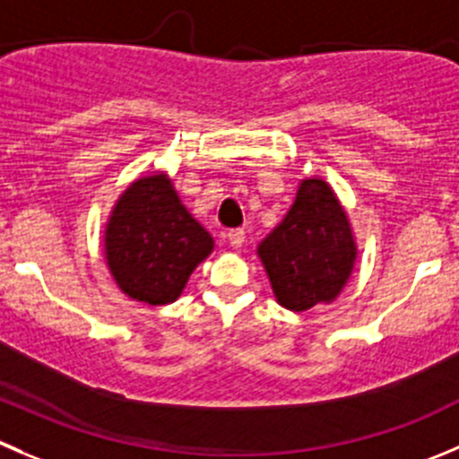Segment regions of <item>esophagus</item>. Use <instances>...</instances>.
<instances>
[{"mask_svg": "<svg viewBox=\"0 0 459 459\" xmlns=\"http://www.w3.org/2000/svg\"><path fill=\"white\" fill-rule=\"evenodd\" d=\"M244 238H247V235H244V230L242 229H233V230H226L224 233V242H229L230 247L233 248H239L244 244Z\"/></svg>", "mask_w": 459, "mask_h": 459, "instance_id": "34e87169", "label": "esophagus"}]
</instances>
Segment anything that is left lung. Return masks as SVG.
Here are the masks:
<instances>
[{"label":"left lung","instance_id":"1","mask_svg":"<svg viewBox=\"0 0 459 459\" xmlns=\"http://www.w3.org/2000/svg\"><path fill=\"white\" fill-rule=\"evenodd\" d=\"M357 255L348 212L320 177L298 184L284 220L257 247L275 300L291 311L336 300L352 275Z\"/></svg>","mask_w":459,"mask_h":459}]
</instances>
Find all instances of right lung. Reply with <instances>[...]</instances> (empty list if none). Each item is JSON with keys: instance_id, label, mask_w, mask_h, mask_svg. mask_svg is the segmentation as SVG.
Here are the masks:
<instances>
[{"instance_id": "add662e5", "label": "right lung", "mask_w": 459, "mask_h": 459, "mask_svg": "<svg viewBox=\"0 0 459 459\" xmlns=\"http://www.w3.org/2000/svg\"><path fill=\"white\" fill-rule=\"evenodd\" d=\"M215 248L212 235L181 204L166 172L132 181L105 224V262L126 296L170 305Z\"/></svg>"}]
</instances>
